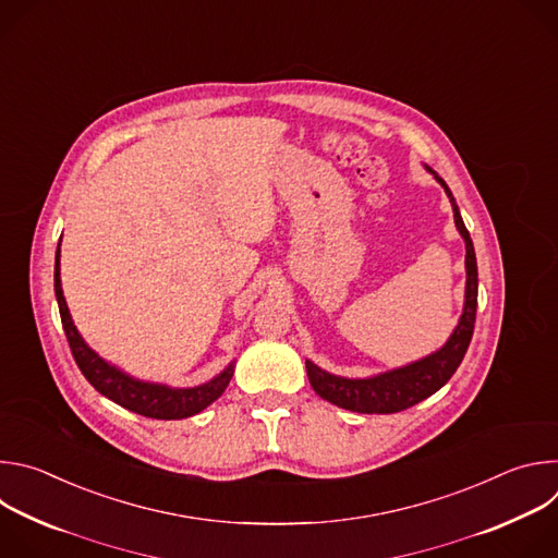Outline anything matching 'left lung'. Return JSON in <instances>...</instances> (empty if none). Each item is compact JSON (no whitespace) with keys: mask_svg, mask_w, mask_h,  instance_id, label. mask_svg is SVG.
Here are the masks:
<instances>
[{"mask_svg":"<svg viewBox=\"0 0 558 558\" xmlns=\"http://www.w3.org/2000/svg\"><path fill=\"white\" fill-rule=\"evenodd\" d=\"M450 203H452V214H454V225L459 233L465 241V306L461 313V320L450 336V340L439 349L437 353L413 362L404 368H397L377 377L368 379H347L331 375L323 368H317L315 364L306 362V375L313 386V390L323 397V400L353 411V413H366V415H390V413H400L407 411L415 404H420L426 397L437 392L459 368L468 344L472 340L474 331V317H476V289H480V280H476V258H474V247H472V238L459 216V207L452 198V192L444 183V179L435 177Z\"/></svg>","mask_w":558,"mask_h":558,"instance_id":"obj_1","label":"left lung"}]
</instances>
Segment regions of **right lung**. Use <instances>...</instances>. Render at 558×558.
<instances>
[{
  "label": "right lung",
  "mask_w": 558,
  "mask_h": 558,
  "mask_svg": "<svg viewBox=\"0 0 558 558\" xmlns=\"http://www.w3.org/2000/svg\"><path fill=\"white\" fill-rule=\"evenodd\" d=\"M54 295L59 304V315H61V325L72 351V357L78 366V371L84 373V377L101 392L108 400L114 404L143 415L151 420H183L190 415L201 413L207 409L214 400L222 395L227 388L231 375H233V364H229L218 377L211 381L196 386V388H168V386H158V384H147L128 377L125 373L117 371L108 362H104L84 340L78 336V331L72 325V317L65 306V298L61 291V280H59V247L54 256Z\"/></svg>",
  "instance_id": "obj_1"
}]
</instances>
